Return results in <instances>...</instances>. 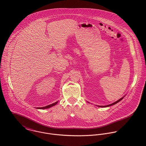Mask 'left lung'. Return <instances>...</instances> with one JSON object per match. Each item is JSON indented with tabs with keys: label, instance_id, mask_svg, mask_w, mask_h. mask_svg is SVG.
<instances>
[{
	"label": "left lung",
	"instance_id": "obj_1",
	"mask_svg": "<svg viewBox=\"0 0 146 146\" xmlns=\"http://www.w3.org/2000/svg\"><path fill=\"white\" fill-rule=\"evenodd\" d=\"M123 99V98H120V100H118V101H117L116 102H114V103H113V104H109V105H107V106H99V107H109V106H112V105L116 104L117 103H118L119 102H120V101H121Z\"/></svg>",
	"mask_w": 146,
	"mask_h": 146
}]
</instances>
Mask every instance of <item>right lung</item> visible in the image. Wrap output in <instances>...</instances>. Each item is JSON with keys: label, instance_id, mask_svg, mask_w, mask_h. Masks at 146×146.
<instances>
[{"label": "right lung", "instance_id": "add662e5", "mask_svg": "<svg viewBox=\"0 0 146 146\" xmlns=\"http://www.w3.org/2000/svg\"><path fill=\"white\" fill-rule=\"evenodd\" d=\"M57 103H58V102H55V103H54V104H49V105H48V106H45V107H38V108H38V109H46V108H50V107H52V106L56 105Z\"/></svg>", "mask_w": 146, "mask_h": 146}]
</instances>
